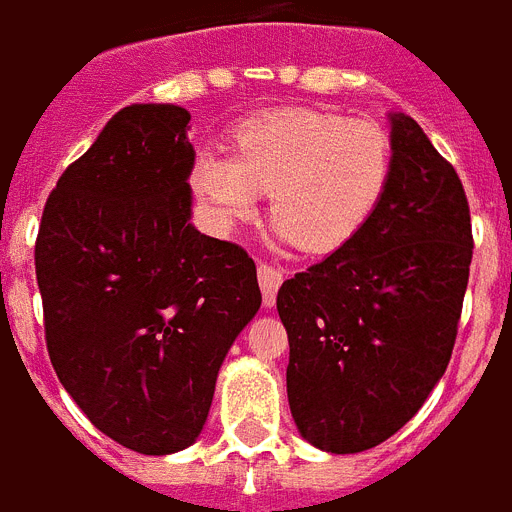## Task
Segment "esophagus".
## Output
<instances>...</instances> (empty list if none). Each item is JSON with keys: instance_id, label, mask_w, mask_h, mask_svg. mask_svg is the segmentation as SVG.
<instances>
[{"instance_id": "obj_1", "label": "esophagus", "mask_w": 512, "mask_h": 512, "mask_svg": "<svg viewBox=\"0 0 512 512\" xmlns=\"http://www.w3.org/2000/svg\"><path fill=\"white\" fill-rule=\"evenodd\" d=\"M282 285V272L275 267H269V264H259V288H261V298H264V306L272 309L277 301V290Z\"/></svg>"}]
</instances>
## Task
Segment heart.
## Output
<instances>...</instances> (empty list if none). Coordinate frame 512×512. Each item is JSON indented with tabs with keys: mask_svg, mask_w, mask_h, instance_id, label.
Returning a JSON list of instances; mask_svg holds the SVG:
<instances>
[{
	"mask_svg": "<svg viewBox=\"0 0 512 512\" xmlns=\"http://www.w3.org/2000/svg\"><path fill=\"white\" fill-rule=\"evenodd\" d=\"M394 147L372 121L325 110H272L237 129V153L203 147L192 187L219 230L256 214L269 192L277 240L335 253L365 230L386 198Z\"/></svg>",
	"mask_w": 512,
	"mask_h": 512,
	"instance_id": "obj_1",
	"label": "heart"
}]
</instances>
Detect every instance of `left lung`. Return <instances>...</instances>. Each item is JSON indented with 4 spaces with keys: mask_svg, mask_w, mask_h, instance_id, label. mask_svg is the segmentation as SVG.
Wrapping results in <instances>:
<instances>
[{
    "mask_svg": "<svg viewBox=\"0 0 512 512\" xmlns=\"http://www.w3.org/2000/svg\"><path fill=\"white\" fill-rule=\"evenodd\" d=\"M394 174L346 248L282 282L288 402L312 447L354 455L394 436L452 357L473 259L457 171L418 121L388 113Z\"/></svg>",
    "mask_w": 512,
    "mask_h": 512,
    "instance_id": "1",
    "label": "left lung"
}]
</instances>
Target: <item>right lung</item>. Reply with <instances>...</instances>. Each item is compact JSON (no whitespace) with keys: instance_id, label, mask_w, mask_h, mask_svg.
Wrapping results in <instances>:
<instances>
[{"instance_id":"right-lung-1","label":"right lung","mask_w":512,"mask_h":512,"mask_svg":"<svg viewBox=\"0 0 512 512\" xmlns=\"http://www.w3.org/2000/svg\"><path fill=\"white\" fill-rule=\"evenodd\" d=\"M190 113L137 102L57 179L36 237L52 367L105 436L171 455L206 425L261 306L256 264L192 227Z\"/></svg>"}]
</instances>
